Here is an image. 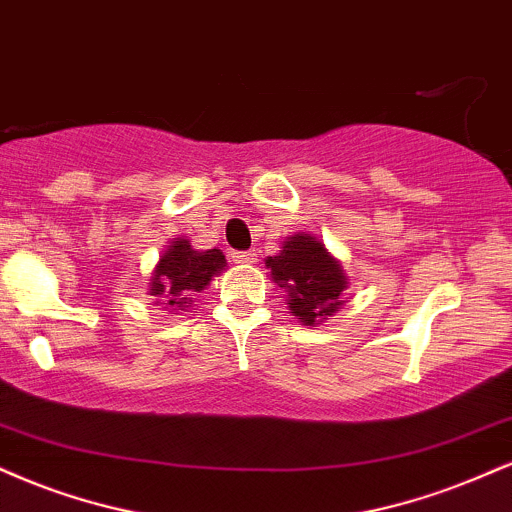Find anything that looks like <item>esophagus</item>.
Returning a JSON list of instances; mask_svg holds the SVG:
<instances>
[{"label": "esophagus", "instance_id": "esophagus-1", "mask_svg": "<svg viewBox=\"0 0 512 512\" xmlns=\"http://www.w3.org/2000/svg\"><path fill=\"white\" fill-rule=\"evenodd\" d=\"M231 257H233V262H238V264L257 262V252L255 250H236Z\"/></svg>", "mask_w": 512, "mask_h": 512}]
</instances>
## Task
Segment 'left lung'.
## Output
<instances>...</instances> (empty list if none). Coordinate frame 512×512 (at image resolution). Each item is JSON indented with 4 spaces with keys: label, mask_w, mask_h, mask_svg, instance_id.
<instances>
[{
    "label": "left lung",
    "mask_w": 512,
    "mask_h": 512,
    "mask_svg": "<svg viewBox=\"0 0 512 512\" xmlns=\"http://www.w3.org/2000/svg\"><path fill=\"white\" fill-rule=\"evenodd\" d=\"M272 279L288 293V307L300 322L312 326L334 315L348 288L341 264L310 233H298L283 243L276 257H269Z\"/></svg>",
    "instance_id": "1"
}]
</instances>
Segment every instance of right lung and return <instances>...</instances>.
I'll return each mask as SVG.
<instances>
[{
	"label": "right lung",
	"instance_id": "1",
	"mask_svg": "<svg viewBox=\"0 0 512 512\" xmlns=\"http://www.w3.org/2000/svg\"><path fill=\"white\" fill-rule=\"evenodd\" d=\"M224 267L226 257L219 250L197 252L186 238H178L169 245L152 274L150 295H155L159 305L181 310L188 303V295L200 293Z\"/></svg>",
	"mask_w": 512,
	"mask_h": 512
}]
</instances>
